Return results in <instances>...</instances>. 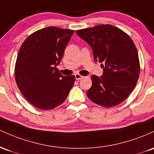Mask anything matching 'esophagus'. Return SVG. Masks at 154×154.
<instances>
[{
    "label": "esophagus",
    "instance_id": "1",
    "mask_svg": "<svg viewBox=\"0 0 154 154\" xmlns=\"http://www.w3.org/2000/svg\"><path fill=\"white\" fill-rule=\"evenodd\" d=\"M75 79H76V80H80V79H82L83 76H82V75H81L80 74H75Z\"/></svg>",
    "mask_w": 154,
    "mask_h": 154
}]
</instances>
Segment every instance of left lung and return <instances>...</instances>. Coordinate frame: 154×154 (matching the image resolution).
<instances>
[{
	"instance_id": "obj_1",
	"label": "left lung",
	"mask_w": 154,
	"mask_h": 154,
	"mask_svg": "<svg viewBox=\"0 0 154 154\" xmlns=\"http://www.w3.org/2000/svg\"><path fill=\"white\" fill-rule=\"evenodd\" d=\"M76 34L91 46L94 61L103 63V75L91 76L92 85L86 95L106 108L120 104L139 78V57L134 42L126 32L110 25L79 30Z\"/></svg>"
}]
</instances>
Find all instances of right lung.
<instances>
[{
    "instance_id": "1",
    "label": "right lung",
    "mask_w": 154,
    "mask_h": 154,
    "mask_svg": "<svg viewBox=\"0 0 154 154\" xmlns=\"http://www.w3.org/2000/svg\"><path fill=\"white\" fill-rule=\"evenodd\" d=\"M73 32L45 27L29 35L19 51L14 70L17 86L39 109H53L62 104L73 86L75 76H64L57 68Z\"/></svg>"
}]
</instances>
